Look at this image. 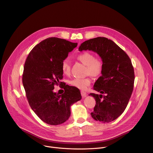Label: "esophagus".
I'll return each mask as SVG.
<instances>
[{"instance_id":"obj_1","label":"esophagus","mask_w":153,"mask_h":153,"mask_svg":"<svg viewBox=\"0 0 153 153\" xmlns=\"http://www.w3.org/2000/svg\"><path fill=\"white\" fill-rule=\"evenodd\" d=\"M80 94H81V95H82V97H85L87 96V94H86V92H85L84 91H81Z\"/></svg>"}]
</instances>
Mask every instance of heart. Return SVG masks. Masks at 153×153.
<instances>
[{"label":"heart","mask_w":153,"mask_h":153,"mask_svg":"<svg viewBox=\"0 0 153 153\" xmlns=\"http://www.w3.org/2000/svg\"><path fill=\"white\" fill-rule=\"evenodd\" d=\"M77 58L86 66V74L93 77L100 76L103 72V63L100 58H95L94 55L88 52H85L77 55ZM62 73L65 75H69L71 72V66L68 59H64L62 66ZM91 80L90 77L85 78H74L69 80L68 83L75 88L84 90L90 85Z\"/></svg>","instance_id":"1"}]
</instances>
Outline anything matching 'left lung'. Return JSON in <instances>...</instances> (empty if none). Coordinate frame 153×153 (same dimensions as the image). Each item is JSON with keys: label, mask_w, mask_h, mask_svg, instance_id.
<instances>
[{"label": "left lung", "mask_w": 153, "mask_h": 153, "mask_svg": "<svg viewBox=\"0 0 153 153\" xmlns=\"http://www.w3.org/2000/svg\"><path fill=\"white\" fill-rule=\"evenodd\" d=\"M87 50L96 52L103 63L102 75L94 86V89L101 95H89L96 101L91 116L95 120L108 123L123 114L128 105L134 90V67L124 51L106 37L89 39L79 48L80 52Z\"/></svg>", "instance_id": "1"}]
</instances>
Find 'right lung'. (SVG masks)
<instances>
[{"label":"right lung","mask_w":153,"mask_h":153,"mask_svg":"<svg viewBox=\"0 0 153 153\" xmlns=\"http://www.w3.org/2000/svg\"><path fill=\"white\" fill-rule=\"evenodd\" d=\"M77 45L65 39L49 37L36 45L26 59L23 84L28 103L48 124L64 123L70 117L71 106L82 98L80 91H72L67 85L63 86L65 93L62 95L53 90L63 79L62 62Z\"/></svg>","instance_id":"right-lung-1"}]
</instances>
